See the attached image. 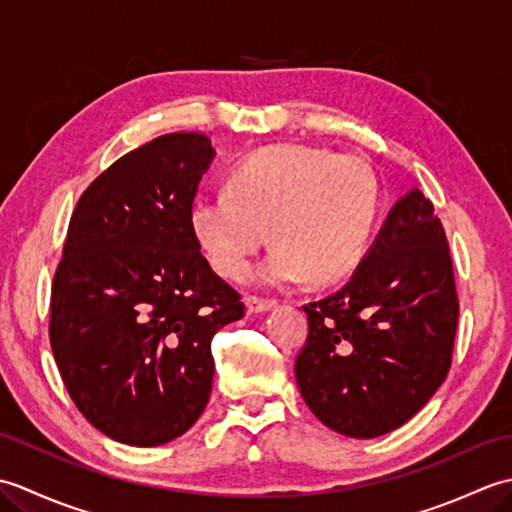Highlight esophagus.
Wrapping results in <instances>:
<instances>
[{
    "mask_svg": "<svg viewBox=\"0 0 512 512\" xmlns=\"http://www.w3.org/2000/svg\"><path fill=\"white\" fill-rule=\"evenodd\" d=\"M275 306H277L275 299H262V297H257V295L246 297V308H248V312H253V314L268 312V310H273Z\"/></svg>",
    "mask_w": 512,
    "mask_h": 512,
    "instance_id": "34e87169",
    "label": "esophagus"
}]
</instances>
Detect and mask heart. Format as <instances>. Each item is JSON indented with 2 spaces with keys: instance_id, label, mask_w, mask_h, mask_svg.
Returning <instances> with one entry per match:
<instances>
[{
  "instance_id": "obj_1",
  "label": "heart",
  "mask_w": 512,
  "mask_h": 512,
  "mask_svg": "<svg viewBox=\"0 0 512 512\" xmlns=\"http://www.w3.org/2000/svg\"><path fill=\"white\" fill-rule=\"evenodd\" d=\"M376 215L378 187L365 162L321 147L275 145L239 162L228 189L195 195L189 222L226 279L246 273L270 231L277 244L250 277L290 286L350 273L365 255Z\"/></svg>"
}]
</instances>
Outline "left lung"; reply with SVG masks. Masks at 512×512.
<instances>
[{
  "label": "left lung",
  "instance_id": "1",
  "mask_svg": "<svg viewBox=\"0 0 512 512\" xmlns=\"http://www.w3.org/2000/svg\"><path fill=\"white\" fill-rule=\"evenodd\" d=\"M303 310L295 376L325 427L378 438L416 416L449 374L460 314L431 200L420 189L400 198L350 281Z\"/></svg>",
  "mask_w": 512,
  "mask_h": 512
}]
</instances>
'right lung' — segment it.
<instances>
[{"label":"right lung","mask_w":512,"mask_h":512,"mask_svg":"<svg viewBox=\"0 0 512 512\" xmlns=\"http://www.w3.org/2000/svg\"><path fill=\"white\" fill-rule=\"evenodd\" d=\"M213 158L195 132L118 158L76 202L54 273L50 345L63 383L96 429L132 447L193 427L211 396L213 336L244 317L189 222Z\"/></svg>","instance_id":"add662e5"}]
</instances>
